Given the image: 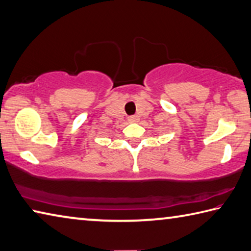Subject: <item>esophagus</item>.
I'll return each instance as SVG.
<instances>
[{
  "mask_svg": "<svg viewBox=\"0 0 251 251\" xmlns=\"http://www.w3.org/2000/svg\"><path fill=\"white\" fill-rule=\"evenodd\" d=\"M138 116H136V115H133V116H129L128 117V121L130 122V123H136V122H138Z\"/></svg>",
  "mask_w": 251,
  "mask_h": 251,
  "instance_id": "1",
  "label": "esophagus"
}]
</instances>
